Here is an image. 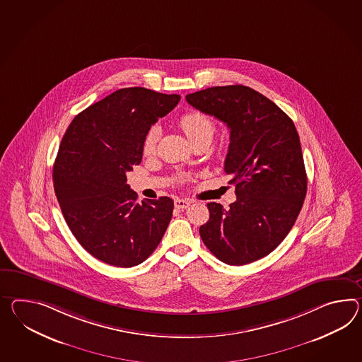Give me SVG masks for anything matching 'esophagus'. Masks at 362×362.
I'll use <instances>...</instances> for the list:
<instances>
[{
  "mask_svg": "<svg viewBox=\"0 0 362 362\" xmlns=\"http://www.w3.org/2000/svg\"><path fill=\"white\" fill-rule=\"evenodd\" d=\"M174 203H175V206H177V209H185V208H188L191 205V202L185 200V199H175Z\"/></svg>",
  "mask_w": 362,
  "mask_h": 362,
  "instance_id": "34e87169",
  "label": "esophagus"
}]
</instances>
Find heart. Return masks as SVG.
I'll return each mask as SVG.
<instances>
[{
    "label": "heart",
    "mask_w": 362,
    "mask_h": 362,
    "mask_svg": "<svg viewBox=\"0 0 362 362\" xmlns=\"http://www.w3.org/2000/svg\"><path fill=\"white\" fill-rule=\"evenodd\" d=\"M179 125L191 142L203 139V137L212 139L213 133H214V124L212 120L199 111H188L183 114L179 119ZM158 140V128L157 127L150 128L149 132L146 133V136L144 139V144H142L144 156H151L156 153Z\"/></svg>",
    "instance_id": "obj_1"
}]
</instances>
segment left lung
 <instances>
[{"mask_svg":"<svg viewBox=\"0 0 362 362\" xmlns=\"http://www.w3.org/2000/svg\"><path fill=\"white\" fill-rule=\"evenodd\" d=\"M187 102L230 129L225 173L237 202L209 203L200 226L204 245L218 260L245 265L271 254L291 231L303 205L308 177L300 136L281 108L243 85L188 94Z\"/></svg>","mask_w":362,"mask_h":362,"instance_id":"8db88e82","label":"left lung"}]
</instances>
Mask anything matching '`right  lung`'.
I'll return each instance as SVG.
<instances>
[{
	"instance_id": "1",
	"label": "right lung",
	"mask_w": 362,
	"mask_h": 362,
	"mask_svg": "<svg viewBox=\"0 0 362 362\" xmlns=\"http://www.w3.org/2000/svg\"><path fill=\"white\" fill-rule=\"evenodd\" d=\"M180 100L145 88H127L73 119L53 165V185L73 235L98 260L122 268L141 264L171 221L168 197L137 203L127 173L140 165L151 125Z\"/></svg>"
}]
</instances>
